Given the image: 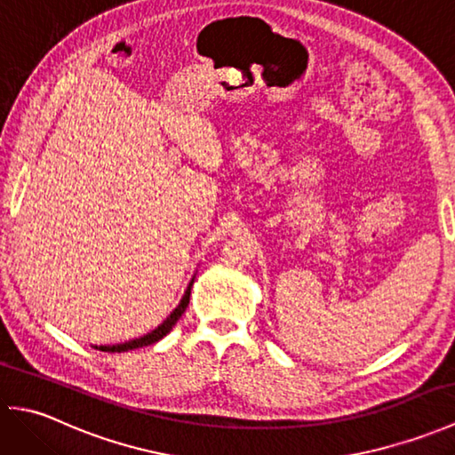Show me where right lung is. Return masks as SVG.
Instances as JSON below:
<instances>
[{"label":"right lung","mask_w":455,"mask_h":455,"mask_svg":"<svg viewBox=\"0 0 455 455\" xmlns=\"http://www.w3.org/2000/svg\"><path fill=\"white\" fill-rule=\"evenodd\" d=\"M191 283H193V282H191ZM191 283H189V287H188L186 295H183L181 303L176 307V311H173V313L166 318V321H164V323L156 328V331H152V332L147 334V336L137 338V340H131V342H124V344H117V346H101L100 350H103V352H127V350H134V347H142V346H148V344H154V342L162 340V338L172 331V326L180 321V316H181L183 313H186V308H188V305H189Z\"/></svg>","instance_id":"obj_1"}]
</instances>
